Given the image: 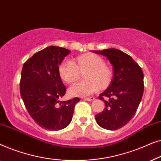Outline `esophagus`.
Instances as JSON below:
<instances>
[{"instance_id":"1","label":"esophagus","mask_w":161,"mask_h":161,"mask_svg":"<svg viewBox=\"0 0 161 161\" xmlns=\"http://www.w3.org/2000/svg\"><path fill=\"white\" fill-rule=\"evenodd\" d=\"M84 99V100H86V101H92L94 100V97H86V98H83Z\"/></svg>"}]
</instances>
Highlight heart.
I'll return each instance as SVG.
<instances>
[{"mask_svg":"<svg viewBox=\"0 0 161 161\" xmlns=\"http://www.w3.org/2000/svg\"><path fill=\"white\" fill-rule=\"evenodd\" d=\"M58 75L66 83L71 84L83 73L84 80L72 85L69 89L70 95L85 97L105 89L111 84L113 72L105 64L102 57L94 53H86L72 58L70 62H62L58 67Z\"/></svg>","mask_w":161,"mask_h":161,"instance_id":"obj_1","label":"heart"}]
</instances>
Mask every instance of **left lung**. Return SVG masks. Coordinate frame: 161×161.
I'll use <instances>...</instances> for the list:
<instances>
[{"mask_svg":"<svg viewBox=\"0 0 161 161\" xmlns=\"http://www.w3.org/2000/svg\"><path fill=\"white\" fill-rule=\"evenodd\" d=\"M103 55L113 66V78L108 89L100 94L105 108L97 114V123L103 128L115 130L127 124L135 115L144 92V74L131 56L115 48L92 50ZM104 97L109 98L108 101Z\"/></svg>","mask_w":161,"mask_h":161,"instance_id":"8db88e82","label":"left lung"}]
</instances>
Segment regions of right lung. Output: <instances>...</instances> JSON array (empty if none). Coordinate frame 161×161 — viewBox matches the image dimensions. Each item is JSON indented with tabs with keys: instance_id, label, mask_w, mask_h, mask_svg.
Listing matches in <instances>:
<instances>
[{
	"instance_id": "add662e5",
	"label": "right lung",
	"mask_w": 161,
	"mask_h": 161,
	"mask_svg": "<svg viewBox=\"0 0 161 161\" xmlns=\"http://www.w3.org/2000/svg\"><path fill=\"white\" fill-rule=\"evenodd\" d=\"M70 50L49 46L24 63L20 94L33 119L47 130H59L71 122L75 105L80 99L59 101L67 91L58 75V67Z\"/></svg>"
}]
</instances>
